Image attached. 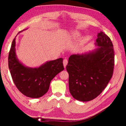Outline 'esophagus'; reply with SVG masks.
Here are the masks:
<instances>
[{"label": "esophagus", "instance_id": "esophagus-1", "mask_svg": "<svg viewBox=\"0 0 126 126\" xmlns=\"http://www.w3.org/2000/svg\"><path fill=\"white\" fill-rule=\"evenodd\" d=\"M68 63V60L67 59H63V66L64 68L66 67V66L67 64Z\"/></svg>", "mask_w": 126, "mask_h": 126}]
</instances>
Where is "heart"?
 Segmentation results:
<instances>
[{"instance_id": "1", "label": "heart", "mask_w": 126, "mask_h": 126, "mask_svg": "<svg viewBox=\"0 0 126 126\" xmlns=\"http://www.w3.org/2000/svg\"><path fill=\"white\" fill-rule=\"evenodd\" d=\"M73 36H74V37H77V35H76V33H74V35H73Z\"/></svg>"}]
</instances>
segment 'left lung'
<instances>
[{
  "label": "left lung",
  "instance_id": "left-lung-1",
  "mask_svg": "<svg viewBox=\"0 0 126 126\" xmlns=\"http://www.w3.org/2000/svg\"><path fill=\"white\" fill-rule=\"evenodd\" d=\"M95 51L70 56L66 70L69 88L76 100L88 101L99 95L111 79L115 64L112 41L105 33L98 34Z\"/></svg>",
  "mask_w": 126,
  "mask_h": 126
}]
</instances>
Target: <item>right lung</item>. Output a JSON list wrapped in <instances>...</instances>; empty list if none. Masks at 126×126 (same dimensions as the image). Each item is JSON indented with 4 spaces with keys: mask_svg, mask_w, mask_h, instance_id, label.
<instances>
[{
    "mask_svg": "<svg viewBox=\"0 0 126 126\" xmlns=\"http://www.w3.org/2000/svg\"><path fill=\"white\" fill-rule=\"evenodd\" d=\"M8 67L19 91L25 96L33 98L44 96L49 89L51 80L64 69L62 58L47 62L38 68H31L22 65L16 57L15 38L9 52Z\"/></svg>",
    "mask_w": 126,
    "mask_h": 126,
    "instance_id": "obj_1",
    "label": "right lung"
}]
</instances>
